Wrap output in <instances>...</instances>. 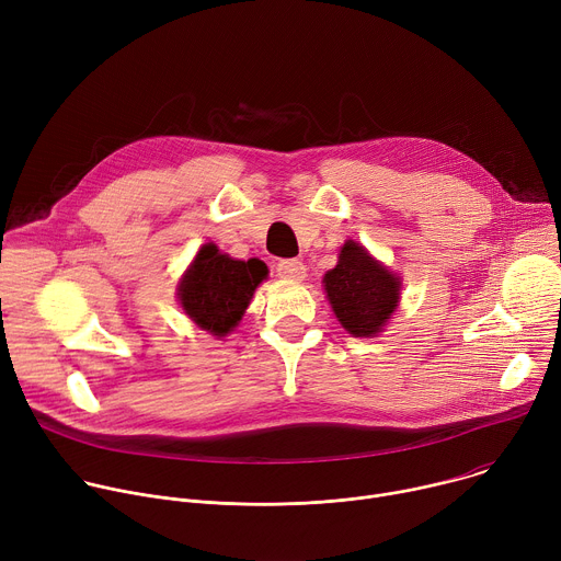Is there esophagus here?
<instances>
[{
  "instance_id": "34e87169",
  "label": "esophagus",
  "mask_w": 561,
  "mask_h": 561,
  "mask_svg": "<svg viewBox=\"0 0 561 561\" xmlns=\"http://www.w3.org/2000/svg\"><path fill=\"white\" fill-rule=\"evenodd\" d=\"M277 275L282 279H293V282H301L306 277V266L299 260H279L275 266Z\"/></svg>"
}]
</instances>
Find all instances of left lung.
<instances>
[{
	"mask_svg": "<svg viewBox=\"0 0 561 561\" xmlns=\"http://www.w3.org/2000/svg\"><path fill=\"white\" fill-rule=\"evenodd\" d=\"M324 290L340 324L353 337H377L399 306L402 282L348 239L337 266L324 275Z\"/></svg>",
	"mask_w": 561,
	"mask_h": 561,
	"instance_id": "8db88e82",
	"label": "left lung"
}]
</instances>
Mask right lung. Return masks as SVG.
Returning a JSON list of instances; mask_svg holds the SVG:
<instances>
[{
	"instance_id": "1",
	"label": "right lung",
	"mask_w": 561,
	"mask_h": 561,
	"mask_svg": "<svg viewBox=\"0 0 561 561\" xmlns=\"http://www.w3.org/2000/svg\"><path fill=\"white\" fill-rule=\"evenodd\" d=\"M266 275L260 260H232L215 244H204L178 286L180 304L202 331L224 337L244 317Z\"/></svg>"
}]
</instances>
